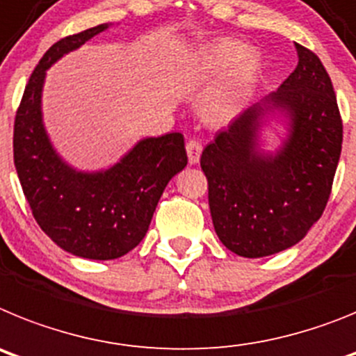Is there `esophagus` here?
I'll use <instances>...</instances> for the list:
<instances>
[{"label": "esophagus", "instance_id": "obj_1", "mask_svg": "<svg viewBox=\"0 0 356 356\" xmlns=\"http://www.w3.org/2000/svg\"><path fill=\"white\" fill-rule=\"evenodd\" d=\"M186 152H188V161L190 165H197L200 159V154H202V145L199 140H190L186 143Z\"/></svg>", "mask_w": 356, "mask_h": 356}]
</instances>
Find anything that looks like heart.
<instances>
[{
  "label": "heart",
  "mask_w": 356,
  "mask_h": 356,
  "mask_svg": "<svg viewBox=\"0 0 356 356\" xmlns=\"http://www.w3.org/2000/svg\"><path fill=\"white\" fill-rule=\"evenodd\" d=\"M200 76L208 82L224 79L204 105L209 122H227L242 109L258 73V57L231 41H222L202 55Z\"/></svg>",
  "instance_id": "b5f03b06"
}]
</instances>
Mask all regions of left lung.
<instances>
[{
    "label": "left lung",
    "mask_w": 356,
    "mask_h": 356,
    "mask_svg": "<svg viewBox=\"0 0 356 356\" xmlns=\"http://www.w3.org/2000/svg\"><path fill=\"white\" fill-rule=\"evenodd\" d=\"M299 63L280 89L251 105L202 150L215 231L231 252L264 258L296 245L319 220L342 148V120L319 57L296 44ZM289 118L276 153L259 148L263 120Z\"/></svg>",
    "instance_id": "left-lung-1"
}]
</instances>
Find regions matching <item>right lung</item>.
<instances>
[{
  "instance_id": "right-lung-1",
  "label": "right lung",
  "mask_w": 356,
  "mask_h": 356,
  "mask_svg": "<svg viewBox=\"0 0 356 356\" xmlns=\"http://www.w3.org/2000/svg\"><path fill=\"white\" fill-rule=\"evenodd\" d=\"M107 29L109 23L64 37L42 55L14 123V165L33 218L60 249L89 259L132 251L147 234L170 179L188 165L181 132L145 138L100 172H79L55 152L41 111L46 70Z\"/></svg>"
}]
</instances>
